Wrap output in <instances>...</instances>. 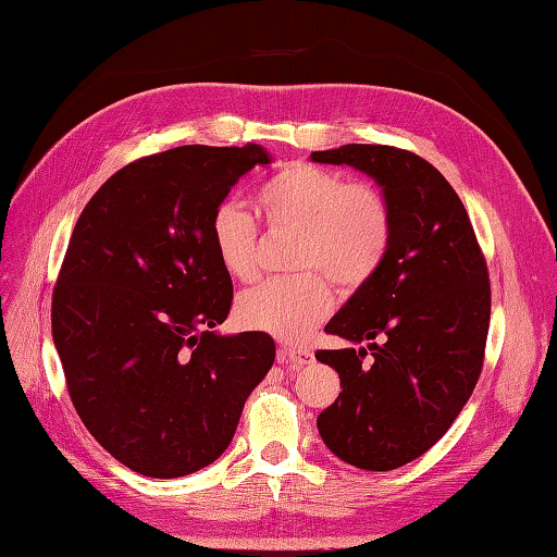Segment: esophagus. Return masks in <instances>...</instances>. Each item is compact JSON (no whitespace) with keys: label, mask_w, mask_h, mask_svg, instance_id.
<instances>
[{"label":"esophagus","mask_w":557,"mask_h":557,"mask_svg":"<svg viewBox=\"0 0 557 557\" xmlns=\"http://www.w3.org/2000/svg\"><path fill=\"white\" fill-rule=\"evenodd\" d=\"M310 360H313V354L301 351V348H287V346H284L282 351L277 354V363L282 368H287V370H299V368L308 366Z\"/></svg>","instance_id":"esophagus-1"}]
</instances>
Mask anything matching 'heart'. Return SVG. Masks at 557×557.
Returning <instances> with one entry per match:
<instances>
[{
	"label": "heart",
	"instance_id": "obj_1",
	"mask_svg": "<svg viewBox=\"0 0 557 557\" xmlns=\"http://www.w3.org/2000/svg\"><path fill=\"white\" fill-rule=\"evenodd\" d=\"M256 209L273 230L299 232L294 268L306 270L289 280L258 284L235 306L244 330L277 339H306L327 318L334 299L326 276L342 292L363 287L392 247L394 220L384 194L310 163L284 165L258 189ZM209 239L232 280L251 282L258 275L256 225L237 203L215 206Z\"/></svg>",
	"mask_w": 557,
	"mask_h": 557
}]
</instances>
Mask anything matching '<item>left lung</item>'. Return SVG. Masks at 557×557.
I'll use <instances>...</instances> for the list:
<instances>
[{
	"mask_svg": "<svg viewBox=\"0 0 557 557\" xmlns=\"http://www.w3.org/2000/svg\"><path fill=\"white\" fill-rule=\"evenodd\" d=\"M310 161L372 177L394 220L382 268L325 327L348 346L315 354L342 380L318 432L348 465L396 470L446 434L480 380L491 318L486 263L456 189L416 153L344 145L313 151Z\"/></svg>",
	"mask_w": 557,
	"mask_h": 557,
	"instance_id": "left-lung-1",
	"label": "left lung"
}]
</instances>
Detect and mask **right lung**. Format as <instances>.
<instances>
[{"label":"right lung","instance_id":"obj_1","mask_svg":"<svg viewBox=\"0 0 557 557\" xmlns=\"http://www.w3.org/2000/svg\"><path fill=\"white\" fill-rule=\"evenodd\" d=\"M261 145L175 147L121 168L77 218L51 299V337L77 416L153 480L223 456L275 360L265 332L220 334L232 280L209 239L215 206Z\"/></svg>","mask_w":557,"mask_h":557}]
</instances>
